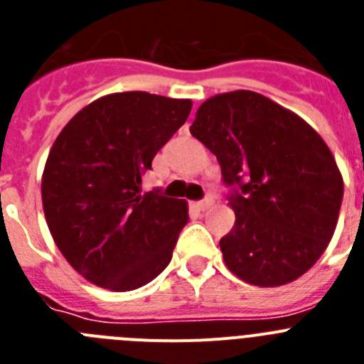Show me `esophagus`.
I'll return each instance as SVG.
<instances>
[{
	"mask_svg": "<svg viewBox=\"0 0 364 364\" xmlns=\"http://www.w3.org/2000/svg\"><path fill=\"white\" fill-rule=\"evenodd\" d=\"M211 205H213V200H211V198H204V200L197 202V204H195V208L200 211H205V210H210Z\"/></svg>",
	"mask_w": 364,
	"mask_h": 364,
	"instance_id": "1",
	"label": "esophagus"
}]
</instances>
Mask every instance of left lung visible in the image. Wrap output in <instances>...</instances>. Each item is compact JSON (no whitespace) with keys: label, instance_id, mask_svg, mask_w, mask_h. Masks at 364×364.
Here are the masks:
<instances>
[{"label":"left lung","instance_id":"1","mask_svg":"<svg viewBox=\"0 0 364 364\" xmlns=\"http://www.w3.org/2000/svg\"><path fill=\"white\" fill-rule=\"evenodd\" d=\"M191 134L217 156L235 226L220 239L228 269L260 288L288 284L319 260L343 202V175L308 122L253 91L198 107Z\"/></svg>","mask_w":364,"mask_h":364}]
</instances>
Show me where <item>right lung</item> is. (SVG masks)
Returning <instances> with one entry per match:
<instances>
[{"label":"right lung","mask_w":364,"mask_h":364,"mask_svg":"<svg viewBox=\"0 0 364 364\" xmlns=\"http://www.w3.org/2000/svg\"><path fill=\"white\" fill-rule=\"evenodd\" d=\"M191 105L112 92L76 112L54 140L41 176L45 220L67 262L92 284L136 290L171 262L188 202L140 188Z\"/></svg>","instance_id":"right-lung-1"}]
</instances>
